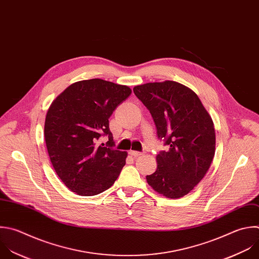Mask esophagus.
<instances>
[{"label":"esophagus","instance_id":"obj_1","mask_svg":"<svg viewBox=\"0 0 259 259\" xmlns=\"http://www.w3.org/2000/svg\"><path fill=\"white\" fill-rule=\"evenodd\" d=\"M129 153H130V155H132V156H134V157H137V156H139V155L142 154V152L136 151V150H130Z\"/></svg>","mask_w":259,"mask_h":259}]
</instances>
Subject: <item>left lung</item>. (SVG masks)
<instances>
[{
    "label": "left lung",
    "instance_id": "8db88e82",
    "mask_svg": "<svg viewBox=\"0 0 259 259\" xmlns=\"http://www.w3.org/2000/svg\"><path fill=\"white\" fill-rule=\"evenodd\" d=\"M133 92L151 114L157 137L167 146L157 154L156 170L146 176L147 183L167 198L183 197L202 180L212 161V120L197 95L181 83H145Z\"/></svg>",
    "mask_w": 259,
    "mask_h": 259
}]
</instances>
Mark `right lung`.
Instances as JSON below:
<instances>
[{
  "label": "right lung",
  "instance_id": "obj_1",
  "mask_svg": "<svg viewBox=\"0 0 259 259\" xmlns=\"http://www.w3.org/2000/svg\"><path fill=\"white\" fill-rule=\"evenodd\" d=\"M130 94L128 86L96 78L71 84L52 103L45 123L48 152L59 178L78 195L109 189L125 165L127 152L115 148L109 119Z\"/></svg>",
  "mask_w": 259,
  "mask_h": 259
}]
</instances>
